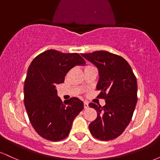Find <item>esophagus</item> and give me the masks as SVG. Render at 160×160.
I'll return each mask as SVG.
<instances>
[{"label": "esophagus", "mask_w": 160, "mask_h": 160, "mask_svg": "<svg viewBox=\"0 0 160 160\" xmlns=\"http://www.w3.org/2000/svg\"><path fill=\"white\" fill-rule=\"evenodd\" d=\"M84 108L85 109H87L88 108H89V103H88V102H84Z\"/></svg>", "instance_id": "1"}]
</instances>
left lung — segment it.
Here are the masks:
<instances>
[{
    "instance_id": "obj_1",
    "label": "left lung",
    "mask_w": 160,
    "mask_h": 160,
    "mask_svg": "<svg viewBox=\"0 0 160 160\" xmlns=\"http://www.w3.org/2000/svg\"><path fill=\"white\" fill-rule=\"evenodd\" d=\"M82 56L98 68L96 88L101 92L97 98L106 102L103 107L89 103L97 111L89 131L99 140H113L123 132L132 120L138 101L136 78L127 61L118 55L101 50Z\"/></svg>"
}]
</instances>
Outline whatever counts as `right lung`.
<instances>
[{
	"label": "right lung",
	"instance_id": "right-lung-1",
	"mask_svg": "<svg viewBox=\"0 0 160 160\" xmlns=\"http://www.w3.org/2000/svg\"><path fill=\"white\" fill-rule=\"evenodd\" d=\"M78 53L49 49L34 58L24 84V104L29 120L38 135L52 141H61L70 133L74 118L83 109V102L71 98L63 103L56 86L65 81L72 68L83 65Z\"/></svg>",
	"mask_w": 160,
	"mask_h": 160
}]
</instances>
